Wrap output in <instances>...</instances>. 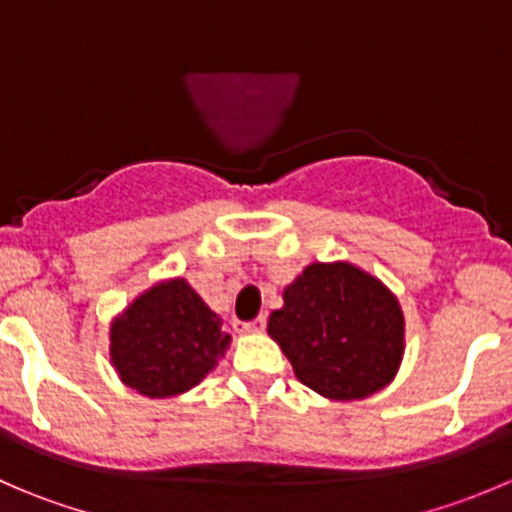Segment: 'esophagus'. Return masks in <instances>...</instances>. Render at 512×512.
Listing matches in <instances>:
<instances>
[{
	"label": "esophagus",
	"instance_id": "obj_1",
	"mask_svg": "<svg viewBox=\"0 0 512 512\" xmlns=\"http://www.w3.org/2000/svg\"><path fill=\"white\" fill-rule=\"evenodd\" d=\"M265 324H267L265 317H255L252 322H235L232 327H235L237 334H257L265 329Z\"/></svg>",
	"mask_w": 512,
	"mask_h": 512
}]
</instances>
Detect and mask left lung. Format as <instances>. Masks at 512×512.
I'll list each match as a JSON object with an SVG mask.
<instances>
[{"label":"left lung","instance_id":"8db88e82","mask_svg":"<svg viewBox=\"0 0 512 512\" xmlns=\"http://www.w3.org/2000/svg\"><path fill=\"white\" fill-rule=\"evenodd\" d=\"M267 334L294 376L332 401L376 394L399 374L406 322L396 294L352 262H312L282 292Z\"/></svg>","mask_w":512,"mask_h":512}]
</instances>
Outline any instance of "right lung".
<instances>
[{
    "label": "right lung",
    "instance_id": "1",
    "mask_svg": "<svg viewBox=\"0 0 512 512\" xmlns=\"http://www.w3.org/2000/svg\"><path fill=\"white\" fill-rule=\"evenodd\" d=\"M108 339L118 379L148 399H168L198 386L230 347L220 314L183 277L138 294L113 319Z\"/></svg>",
    "mask_w": 512,
    "mask_h": 512
}]
</instances>
